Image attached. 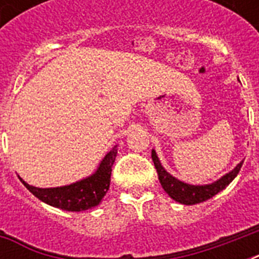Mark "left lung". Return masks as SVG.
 Segmentation results:
<instances>
[{
    "instance_id": "left-lung-1",
    "label": "left lung",
    "mask_w": 259,
    "mask_h": 259,
    "mask_svg": "<svg viewBox=\"0 0 259 259\" xmlns=\"http://www.w3.org/2000/svg\"><path fill=\"white\" fill-rule=\"evenodd\" d=\"M152 160L154 162V166H156V170H157L158 180L161 183L162 188L165 191L173 200L179 201L181 204L192 205L197 204V203H201V201H205L211 199L212 196H215L218 192H221L227 187V185L231 183V181L237 177V175L239 173L242 168V164L243 161L239 162L235 168H234L231 172H229L227 175L219 179L218 181L212 183V184L208 185H189L187 183H183V181L177 180L172 175L166 172L164 168H162L161 162L158 160L157 154L154 150H152Z\"/></svg>"
}]
</instances>
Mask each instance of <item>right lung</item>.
<instances>
[{
	"label": "right lung",
	"mask_w": 259,
	"mask_h": 259,
	"mask_svg": "<svg viewBox=\"0 0 259 259\" xmlns=\"http://www.w3.org/2000/svg\"><path fill=\"white\" fill-rule=\"evenodd\" d=\"M117 157V146H114L102 160L101 165L93 176L83 179L71 185L58 188H37L26 184L20 177L22 184L29 189L34 196L47 204L66 211H84L98 205L110 188L111 168Z\"/></svg>",
	"instance_id": "right-lung-1"
}]
</instances>
